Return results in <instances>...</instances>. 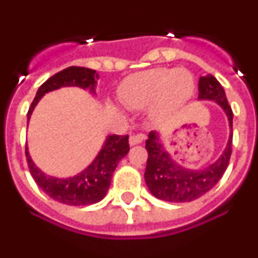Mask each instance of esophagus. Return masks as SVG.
Returning a JSON list of instances; mask_svg holds the SVG:
<instances>
[{"label":"esophagus","instance_id":"esophagus-1","mask_svg":"<svg viewBox=\"0 0 258 258\" xmlns=\"http://www.w3.org/2000/svg\"><path fill=\"white\" fill-rule=\"evenodd\" d=\"M145 138V134H133V136H131V138H129V143H131V146L140 145V143L143 142Z\"/></svg>","mask_w":258,"mask_h":258}]
</instances>
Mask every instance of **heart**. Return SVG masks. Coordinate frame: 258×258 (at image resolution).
<instances>
[{"label": "heart", "instance_id": "1", "mask_svg": "<svg viewBox=\"0 0 258 258\" xmlns=\"http://www.w3.org/2000/svg\"><path fill=\"white\" fill-rule=\"evenodd\" d=\"M194 88L187 70L152 68L127 77L120 86V98L127 108L152 107V116L163 120L190 99Z\"/></svg>", "mask_w": 258, "mask_h": 258}]
</instances>
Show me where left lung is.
<instances>
[{
    "mask_svg": "<svg viewBox=\"0 0 258 258\" xmlns=\"http://www.w3.org/2000/svg\"><path fill=\"white\" fill-rule=\"evenodd\" d=\"M199 99L214 101L229 120L230 131H232V109L226 99L222 85L212 75L200 77ZM232 133H230L226 149L216 163L192 170L178 165L172 160L169 152H166L160 136L150 132L146 141V150L149 152L146 165L145 181L149 190L155 198L170 203L192 202L214 187L226 170L231 156Z\"/></svg>",
    "mask_w": 258,
    "mask_h": 258,
    "instance_id": "8db88e82",
    "label": "left lung"
}]
</instances>
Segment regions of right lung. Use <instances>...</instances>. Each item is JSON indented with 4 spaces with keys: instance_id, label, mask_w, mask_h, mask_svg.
<instances>
[{
    "instance_id": "add662e5",
    "label": "right lung",
    "mask_w": 258,
    "mask_h": 258,
    "mask_svg": "<svg viewBox=\"0 0 258 258\" xmlns=\"http://www.w3.org/2000/svg\"><path fill=\"white\" fill-rule=\"evenodd\" d=\"M99 75L94 70L85 67H68L60 71L50 79H47L37 90L35 99L27 113V118H31L32 112L37 106L38 101L46 93L60 89L63 86H79L89 89L95 93V84ZM129 137L108 136L103 147L97 155L93 163L79 174L68 178H56L46 175L38 169L29 156L28 147L26 146V156L29 172L38 184V187L47 194L51 199L67 204V206H89L94 204L106 197L111 184L112 174L118 161L129 152Z\"/></svg>"
}]
</instances>
